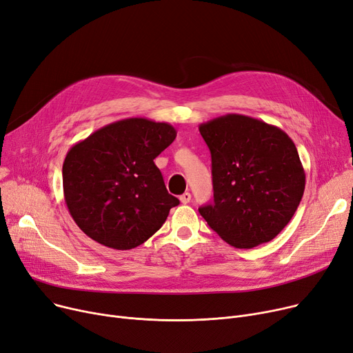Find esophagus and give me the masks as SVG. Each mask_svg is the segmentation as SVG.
Segmentation results:
<instances>
[{
  "instance_id": "esophagus-1",
  "label": "esophagus",
  "mask_w": 353,
  "mask_h": 353,
  "mask_svg": "<svg viewBox=\"0 0 353 353\" xmlns=\"http://www.w3.org/2000/svg\"><path fill=\"white\" fill-rule=\"evenodd\" d=\"M192 200V194L189 193V192H186V193H183L181 196H180V201L183 203V205H188V203Z\"/></svg>"
}]
</instances>
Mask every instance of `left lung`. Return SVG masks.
Here are the masks:
<instances>
[{"mask_svg": "<svg viewBox=\"0 0 353 353\" xmlns=\"http://www.w3.org/2000/svg\"><path fill=\"white\" fill-rule=\"evenodd\" d=\"M212 154L213 203L199 209L229 245L270 242L293 217L305 192V170L279 127L243 114L199 125Z\"/></svg>", "mask_w": 353, "mask_h": 353, "instance_id": "1", "label": "left lung"}]
</instances>
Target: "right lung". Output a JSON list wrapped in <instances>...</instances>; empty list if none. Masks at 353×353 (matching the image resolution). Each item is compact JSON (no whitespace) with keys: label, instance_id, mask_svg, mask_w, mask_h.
<instances>
[{"label":"right lung","instance_id":"add662e5","mask_svg":"<svg viewBox=\"0 0 353 353\" xmlns=\"http://www.w3.org/2000/svg\"><path fill=\"white\" fill-rule=\"evenodd\" d=\"M176 134L169 123L132 117L107 124L70 148L63 164L64 200L88 237L128 250L163 226L180 201L167 192L154 159Z\"/></svg>","mask_w":353,"mask_h":353}]
</instances>
